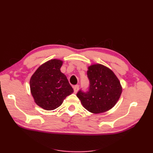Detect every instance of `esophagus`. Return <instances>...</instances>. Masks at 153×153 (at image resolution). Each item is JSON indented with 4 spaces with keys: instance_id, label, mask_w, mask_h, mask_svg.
Returning <instances> with one entry per match:
<instances>
[{
    "instance_id": "esophagus-1",
    "label": "esophagus",
    "mask_w": 153,
    "mask_h": 153,
    "mask_svg": "<svg viewBox=\"0 0 153 153\" xmlns=\"http://www.w3.org/2000/svg\"><path fill=\"white\" fill-rule=\"evenodd\" d=\"M73 89H74V92H75V93H76L78 89H79V85H76L73 87Z\"/></svg>"
}]
</instances>
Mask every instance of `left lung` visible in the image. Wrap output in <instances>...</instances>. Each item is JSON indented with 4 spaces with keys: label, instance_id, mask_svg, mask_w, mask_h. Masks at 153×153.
Wrapping results in <instances>:
<instances>
[{
    "label": "left lung",
    "instance_id": "left-lung-1",
    "mask_svg": "<svg viewBox=\"0 0 153 153\" xmlns=\"http://www.w3.org/2000/svg\"><path fill=\"white\" fill-rule=\"evenodd\" d=\"M89 85L86 91L80 89L76 96L84 107L90 112L99 114L112 108L122 92L120 82L112 71L101 64L89 67Z\"/></svg>",
    "mask_w": 153,
    "mask_h": 153
}]
</instances>
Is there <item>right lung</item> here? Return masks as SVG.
Here are the masks:
<instances>
[{"instance_id":"obj_1","label":"right lung","mask_w":153,"mask_h":153,"mask_svg":"<svg viewBox=\"0 0 153 153\" xmlns=\"http://www.w3.org/2000/svg\"><path fill=\"white\" fill-rule=\"evenodd\" d=\"M62 61L52 59L42 64L33 74L30 87L36 103L47 110L58 108L73 89L60 68Z\"/></svg>"}]
</instances>
